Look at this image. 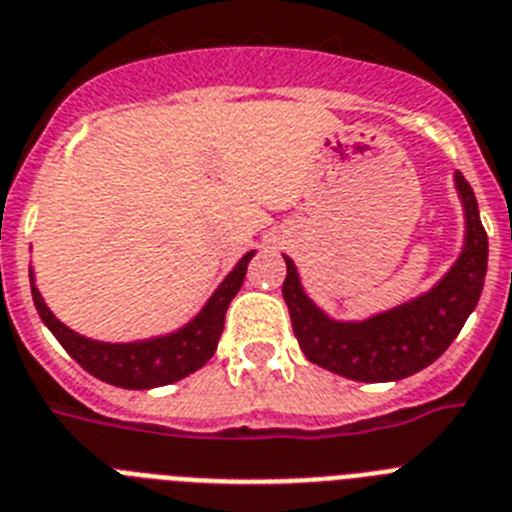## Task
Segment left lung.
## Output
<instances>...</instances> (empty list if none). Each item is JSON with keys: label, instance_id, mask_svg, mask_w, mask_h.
<instances>
[{"label": "left lung", "instance_id": "left-lung-1", "mask_svg": "<svg viewBox=\"0 0 512 512\" xmlns=\"http://www.w3.org/2000/svg\"><path fill=\"white\" fill-rule=\"evenodd\" d=\"M455 187L466 210V244L461 257L435 289L390 312L364 322L330 320L309 302L294 263L283 257V299L296 341L309 362L349 380L393 382L429 367L455 341L482 296L489 255L479 205L461 171L455 174Z\"/></svg>", "mask_w": 512, "mask_h": 512}]
</instances>
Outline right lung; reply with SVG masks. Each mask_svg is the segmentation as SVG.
<instances>
[{"mask_svg": "<svg viewBox=\"0 0 512 512\" xmlns=\"http://www.w3.org/2000/svg\"><path fill=\"white\" fill-rule=\"evenodd\" d=\"M255 252L247 255L236 263L226 281L210 296L203 312L192 322H187L182 330H176L171 336L153 338V341H137V343H101L90 341V338L77 336L75 330L51 315V309L38 294L36 283H33V270H30V291H33V304H36L38 315L46 322V328L57 336L64 351L75 359L85 372H90L98 380L117 385V388L130 390H148L158 385H171V382L182 380L192 375L195 369L203 367L210 356L216 354L218 338L223 333V320H226V309L236 291L242 289L244 276H247L249 260Z\"/></svg>", "mask_w": 512, "mask_h": 512, "instance_id": "right-lung-1", "label": "right lung"}]
</instances>
